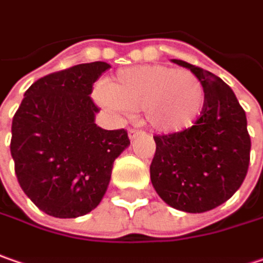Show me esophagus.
I'll use <instances>...</instances> for the list:
<instances>
[{"instance_id": "34e87169", "label": "esophagus", "mask_w": 263, "mask_h": 263, "mask_svg": "<svg viewBox=\"0 0 263 263\" xmlns=\"http://www.w3.org/2000/svg\"><path fill=\"white\" fill-rule=\"evenodd\" d=\"M128 134H129V140H131V141H134V140H135V138L138 137V134H140V131H137V129H134V128H131Z\"/></svg>"}]
</instances>
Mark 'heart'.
I'll return each instance as SVG.
<instances>
[{
    "label": "heart",
    "mask_w": 263,
    "mask_h": 263,
    "mask_svg": "<svg viewBox=\"0 0 263 263\" xmlns=\"http://www.w3.org/2000/svg\"><path fill=\"white\" fill-rule=\"evenodd\" d=\"M96 100L110 111L143 110L144 122L156 132L177 134L191 128L204 107V86L187 69L143 64L118 72Z\"/></svg>",
    "instance_id": "heart-1"
}]
</instances>
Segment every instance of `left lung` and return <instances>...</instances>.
Here are the masks:
<instances>
[{
    "label": "left lung",
    "instance_id": "1",
    "mask_svg": "<svg viewBox=\"0 0 263 263\" xmlns=\"http://www.w3.org/2000/svg\"><path fill=\"white\" fill-rule=\"evenodd\" d=\"M204 86V107L182 132L156 135L150 178L171 208L201 213L225 203L243 184L250 162L246 111L221 78L182 62Z\"/></svg>",
    "mask_w": 263,
    "mask_h": 263
}]
</instances>
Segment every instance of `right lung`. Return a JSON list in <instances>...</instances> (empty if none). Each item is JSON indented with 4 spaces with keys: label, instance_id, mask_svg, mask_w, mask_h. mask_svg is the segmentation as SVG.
Wrapping results in <instances>:
<instances>
[{
    "label": "right lung",
    "instance_id": "add662e5",
    "mask_svg": "<svg viewBox=\"0 0 263 263\" xmlns=\"http://www.w3.org/2000/svg\"><path fill=\"white\" fill-rule=\"evenodd\" d=\"M110 64L84 63L29 86L13 118L11 157L18 184L41 211L78 218L94 211L109 187L113 162L128 145L125 129L97 126L89 97Z\"/></svg>",
    "mask_w": 263,
    "mask_h": 263
}]
</instances>
